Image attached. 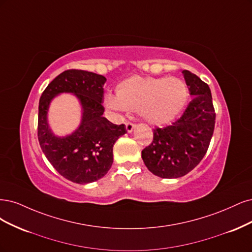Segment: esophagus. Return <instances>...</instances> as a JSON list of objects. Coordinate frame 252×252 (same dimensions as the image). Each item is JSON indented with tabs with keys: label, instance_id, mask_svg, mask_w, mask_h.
I'll list each match as a JSON object with an SVG mask.
<instances>
[{
	"label": "esophagus",
	"instance_id": "esophagus-1",
	"mask_svg": "<svg viewBox=\"0 0 252 252\" xmlns=\"http://www.w3.org/2000/svg\"><path fill=\"white\" fill-rule=\"evenodd\" d=\"M135 126H136V125L133 124V123H129V121H127V123L126 124V128L127 133L133 132V129L135 128Z\"/></svg>",
	"mask_w": 252,
	"mask_h": 252
}]
</instances>
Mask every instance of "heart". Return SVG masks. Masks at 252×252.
<instances>
[{"label": "heart", "mask_w": 252, "mask_h": 252, "mask_svg": "<svg viewBox=\"0 0 252 252\" xmlns=\"http://www.w3.org/2000/svg\"><path fill=\"white\" fill-rule=\"evenodd\" d=\"M188 96V87L180 78L135 75L119 84L117 94L105 95L104 103L110 111H138L148 123L162 125L179 114Z\"/></svg>", "instance_id": "b5f03b06"}]
</instances>
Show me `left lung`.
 I'll return each instance as SVG.
<instances>
[{
    "mask_svg": "<svg viewBox=\"0 0 252 252\" xmlns=\"http://www.w3.org/2000/svg\"><path fill=\"white\" fill-rule=\"evenodd\" d=\"M192 96L182 116L173 125L154 128L152 143L141 156L151 173L165 179L192 170L205 156L214 134L216 113L210 89L196 74L183 70Z\"/></svg>",
    "mask_w": 252,
    "mask_h": 252,
    "instance_id": "1",
    "label": "left lung"
}]
</instances>
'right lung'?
<instances>
[{"label": "right lung", "mask_w": 252, "mask_h": 252, "mask_svg": "<svg viewBox=\"0 0 252 252\" xmlns=\"http://www.w3.org/2000/svg\"><path fill=\"white\" fill-rule=\"evenodd\" d=\"M105 77L93 72L63 71L47 86L38 103L37 138L52 166L66 179L79 184L99 180L113 163V145L126 129L103 117ZM63 92L77 95L83 107L82 124L64 138L56 137L46 123V112L54 95Z\"/></svg>", "instance_id": "obj_1"}]
</instances>
